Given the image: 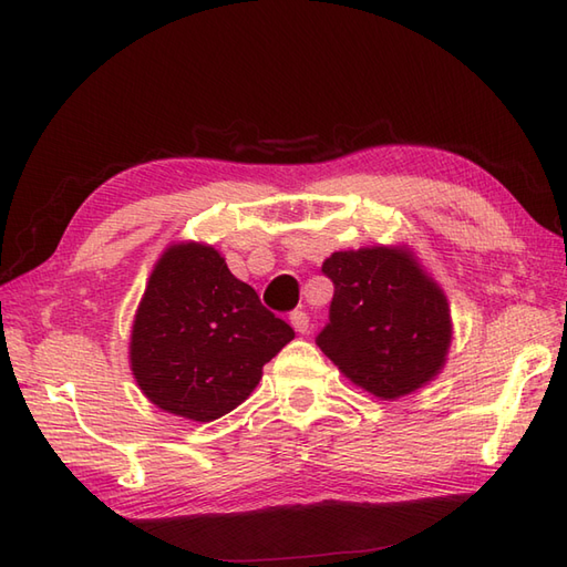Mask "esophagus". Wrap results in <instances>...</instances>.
Masks as SVG:
<instances>
[{
	"label": "esophagus",
	"mask_w": 567,
	"mask_h": 567,
	"mask_svg": "<svg viewBox=\"0 0 567 567\" xmlns=\"http://www.w3.org/2000/svg\"><path fill=\"white\" fill-rule=\"evenodd\" d=\"M289 323H292V328L297 333H309V316L305 311H295L292 316H289Z\"/></svg>",
	"instance_id": "34e87169"
}]
</instances>
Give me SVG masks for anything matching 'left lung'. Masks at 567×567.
<instances>
[{
	"label": "left lung",
	"mask_w": 567,
	"mask_h": 567,
	"mask_svg": "<svg viewBox=\"0 0 567 567\" xmlns=\"http://www.w3.org/2000/svg\"><path fill=\"white\" fill-rule=\"evenodd\" d=\"M331 316L316 343L354 386L396 401L442 372L452 313L442 287L405 246H364L323 260Z\"/></svg>",
	"instance_id": "8db88e82"
}]
</instances>
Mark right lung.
<instances>
[{"mask_svg": "<svg viewBox=\"0 0 567 567\" xmlns=\"http://www.w3.org/2000/svg\"><path fill=\"white\" fill-rule=\"evenodd\" d=\"M295 331L236 280L215 246L171 244L144 287L130 333V370L164 413L209 423L258 386Z\"/></svg>", "mask_w": 567, "mask_h": 567, "instance_id": "right-lung-1", "label": "right lung"}]
</instances>
